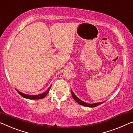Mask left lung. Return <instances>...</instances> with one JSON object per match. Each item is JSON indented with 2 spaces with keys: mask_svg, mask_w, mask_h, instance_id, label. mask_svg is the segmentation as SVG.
Wrapping results in <instances>:
<instances>
[{
  "mask_svg": "<svg viewBox=\"0 0 133 133\" xmlns=\"http://www.w3.org/2000/svg\"><path fill=\"white\" fill-rule=\"evenodd\" d=\"M71 92H72L73 98H74V100L76 101V102L78 103V104L82 105V106H87V107H90V108H94V107L97 106H98V105L102 104L104 102H101V103H94V104H88V103H87L82 102V100H81L80 99L77 97L74 94V93L73 92V91H72V90H71Z\"/></svg>",
  "mask_w": 133,
  "mask_h": 133,
  "instance_id": "obj_1",
  "label": "left lung"
}]
</instances>
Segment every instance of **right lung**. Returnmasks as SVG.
I'll use <instances>...</instances> for the list:
<instances>
[{
  "label": "right lung",
  "instance_id": "1",
  "mask_svg": "<svg viewBox=\"0 0 133 133\" xmlns=\"http://www.w3.org/2000/svg\"><path fill=\"white\" fill-rule=\"evenodd\" d=\"M51 86L49 87V88L48 89V90H46V91H45V92L42 93V94H39V95H36V96H30V95H27V94H23V93L21 92L18 91H17L19 95H21V96L23 97H24L25 98H28V99H31V100H35V99H42L43 98H44L45 96H46V95L48 94V93L49 90H50Z\"/></svg>",
  "mask_w": 133,
  "mask_h": 133
}]
</instances>
